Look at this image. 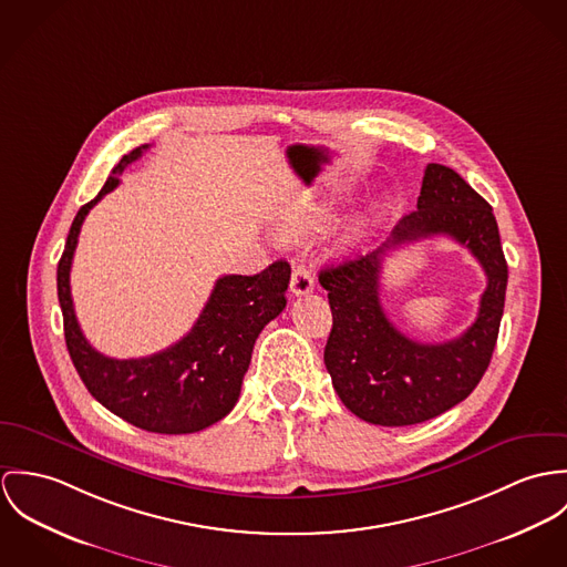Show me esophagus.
I'll return each instance as SVG.
<instances>
[{
  "mask_svg": "<svg viewBox=\"0 0 567 567\" xmlns=\"http://www.w3.org/2000/svg\"><path fill=\"white\" fill-rule=\"evenodd\" d=\"M291 293L293 296H305V293H311L315 287L313 276H311V269L305 265V262H298L293 267V274H291Z\"/></svg>",
  "mask_w": 567,
  "mask_h": 567,
  "instance_id": "1",
  "label": "esophagus"
}]
</instances>
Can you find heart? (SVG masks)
I'll list each match as a JSON object with an SVG mask.
<instances>
[{"mask_svg": "<svg viewBox=\"0 0 567 567\" xmlns=\"http://www.w3.org/2000/svg\"><path fill=\"white\" fill-rule=\"evenodd\" d=\"M380 206V202L374 204V208H372V213H377V208ZM317 219H321V215H317ZM315 221H298V224H293L291 228H289V235H302V233H307L309 228H313Z\"/></svg>", "mask_w": 567, "mask_h": 567, "instance_id": "1", "label": "heart"}]
</instances>
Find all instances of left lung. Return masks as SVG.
Here are the masks:
<instances>
[{
	"instance_id": "1",
	"label": "left lung",
	"mask_w": 567,
	"mask_h": 567,
	"mask_svg": "<svg viewBox=\"0 0 567 567\" xmlns=\"http://www.w3.org/2000/svg\"><path fill=\"white\" fill-rule=\"evenodd\" d=\"M443 234L482 262L488 289L475 323L443 344H420L400 333L379 305V271L386 251ZM508 267L492 206L454 169L429 163L417 208L404 215L377 252L319 271L332 330L323 363L341 402L378 426H411L463 402L489 368L504 311Z\"/></svg>"
}]
</instances>
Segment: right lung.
<instances>
[{"instance_id": "1", "label": "right lung", "mask_w": 567, "mask_h": 567, "mask_svg": "<svg viewBox=\"0 0 567 567\" xmlns=\"http://www.w3.org/2000/svg\"><path fill=\"white\" fill-rule=\"evenodd\" d=\"M147 147L126 154L102 190L78 210L59 260V302L66 350L89 393L136 429L187 435L219 422L237 404L256 337L287 307L291 267L287 260H276L254 276H221L189 332L163 352L124 361L97 352L75 319L71 260L89 210L120 185V174Z\"/></svg>"}]
</instances>
